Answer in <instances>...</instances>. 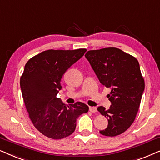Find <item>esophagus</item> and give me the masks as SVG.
<instances>
[{
	"label": "esophagus",
	"instance_id": "obj_1",
	"mask_svg": "<svg viewBox=\"0 0 160 160\" xmlns=\"http://www.w3.org/2000/svg\"><path fill=\"white\" fill-rule=\"evenodd\" d=\"M89 110H90V112H92V113H96V112H97V109H96V108L94 107H90Z\"/></svg>",
	"mask_w": 160,
	"mask_h": 160
}]
</instances>
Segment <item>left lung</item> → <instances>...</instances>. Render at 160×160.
<instances>
[{"label":"left lung","mask_w":160,"mask_h":160,"mask_svg":"<svg viewBox=\"0 0 160 160\" xmlns=\"http://www.w3.org/2000/svg\"><path fill=\"white\" fill-rule=\"evenodd\" d=\"M100 82L112 91L108 98L109 109L98 107L108 120V126L100 133L116 136L126 131L134 122L144 91L145 83L138 60L114 47L88 51L85 53Z\"/></svg>","instance_id":"obj_1"}]
</instances>
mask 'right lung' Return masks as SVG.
Wrapping results in <instances>:
<instances>
[{
  "label": "right lung",
  "instance_id": "obj_1",
  "mask_svg": "<svg viewBox=\"0 0 160 160\" xmlns=\"http://www.w3.org/2000/svg\"><path fill=\"white\" fill-rule=\"evenodd\" d=\"M87 50H47L30 58L20 78L22 97L29 118L38 131L48 138L62 139L75 131L76 120L89 108L78 102L66 105L57 95L67 69Z\"/></svg>",
  "mask_w": 160,
  "mask_h": 160
}]
</instances>
